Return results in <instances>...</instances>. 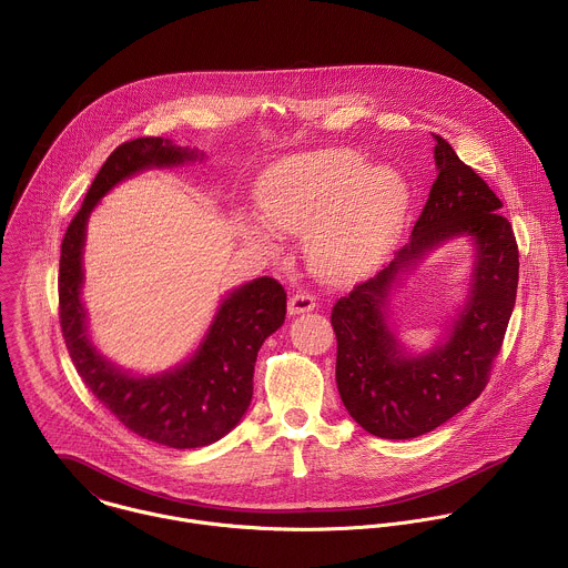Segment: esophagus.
I'll list each match as a JSON object with an SVG mask.
<instances>
[{
	"mask_svg": "<svg viewBox=\"0 0 568 568\" xmlns=\"http://www.w3.org/2000/svg\"><path fill=\"white\" fill-rule=\"evenodd\" d=\"M316 307V298L307 292H296L290 296V303H287V312L292 316L296 314H305V312H312Z\"/></svg>",
	"mask_w": 568,
	"mask_h": 568,
	"instance_id": "34e87169",
	"label": "esophagus"
}]
</instances>
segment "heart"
Returning a JSON list of instances; mask_svg holds the SVG:
<instances>
[{"label":"heart","mask_w":568,"mask_h":568,"mask_svg":"<svg viewBox=\"0 0 568 568\" xmlns=\"http://www.w3.org/2000/svg\"><path fill=\"white\" fill-rule=\"evenodd\" d=\"M256 202L281 232H310L314 267L334 281L371 272L397 239L408 186L393 169H371L355 151L327 149L272 164L258 182ZM270 243L265 232H256Z\"/></svg>","instance_id":"heart-1"}]
</instances>
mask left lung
I'll return each mask as SVG.
<instances>
[{
	"label": "left lung",
	"instance_id": "8db88e82",
	"mask_svg": "<svg viewBox=\"0 0 568 568\" xmlns=\"http://www.w3.org/2000/svg\"><path fill=\"white\" fill-rule=\"evenodd\" d=\"M437 180L410 241L373 278L334 305L336 382L348 415L382 439H413L446 424L487 386L514 312L518 243L498 211L503 202L435 135ZM456 235L475 241L473 285L449 341L406 356L387 327V296L426 251Z\"/></svg>",
	"mask_w": 568,
	"mask_h": 568
}]
</instances>
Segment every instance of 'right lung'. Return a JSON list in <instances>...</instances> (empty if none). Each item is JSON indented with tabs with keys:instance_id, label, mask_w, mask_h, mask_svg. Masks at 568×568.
<instances>
[{
	"instance_id": "add662e5",
	"label": "right lung",
	"mask_w": 568,
	"mask_h": 568,
	"mask_svg": "<svg viewBox=\"0 0 568 568\" xmlns=\"http://www.w3.org/2000/svg\"><path fill=\"white\" fill-rule=\"evenodd\" d=\"M204 158L164 138L122 142L94 178L61 243L59 318L70 357L94 397L142 439L189 450L220 442L245 415L261 344L283 323L287 294L270 276L232 290L191 359L173 371L135 377L105 359L90 341L83 287V245L90 213L118 182L144 171Z\"/></svg>"
}]
</instances>
